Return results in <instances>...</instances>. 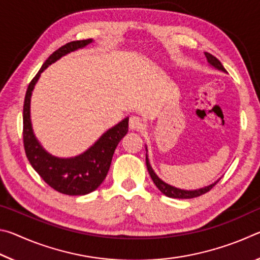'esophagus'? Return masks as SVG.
Returning <instances> with one entry per match:
<instances>
[{
	"mask_svg": "<svg viewBox=\"0 0 260 260\" xmlns=\"http://www.w3.org/2000/svg\"><path fill=\"white\" fill-rule=\"evenodd\" d=\"M129 128L132 131H141L143 129V121L138 116H133L129 118Z\"/></svg>",
	"mask_w": 260,
	"mask_h": 260,
	"instance_id": "esophagus-1",
	"label": "esophagus"
}]
</instances>
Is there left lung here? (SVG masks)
<instances>
[{
	"mask_svg": "<svg viewBox=\"0 0 260 260\" xmlns=\"http://www.w3.org/2000/svg\"><path fill=\"white\" fill-rule=\"evenodd\" d=\"M205 57H206V59H208L209 64L211 65V67H213L214 69H217V70H220V71H222V72H226L225 68L222 67V64L220 63V60L218 58H215L213 55L209 54V52H205ZM146 149H147V147H146ZM146 162H147V167H148V172H149V174H150L153 183L156 184V187L159 189V190L162 193H164L165 196L172 197V199H182V200H184V199H193V197H199L201 195H203V193L210 191L211 189H212L215 186V183L219 181V180H218V181H215L214 183L210 184V186L196 189V190H184V189H180V188L171 186V184L164 182L162 180L158 178L157 174L153 172L150 162H149V158H148L147 153H146Z\"/></svg>",
	"mask_w": 260,
	"mask_h": 260,
	"instance_id": "obj_1",
	"label": "left lung"
}]
</instances>
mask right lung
<instances>
[{
	"instance_id": "1",
	"label": "right lung",
	"mask_w": 260,
	"mask_h": 260,
	"mask_svg": "<svg viewBox=\"0 0 260 260\" xmlns=\"http://www.w3.org/2000/svg\"><path fill=\"white\" fill-rule=\"evenodd\" d=\"M93 42L91 39L69 42L52 52L40 71L29 82L26 90L23 110V138L27 159L47 184L65 195L78 196L94 191L104 181L111 165L114 150L128 132V118L108 129L88 150L72 158L50 155L35 138L30 122V96L41 73L60 57Z\"/></svg>"
}]
</instances>
